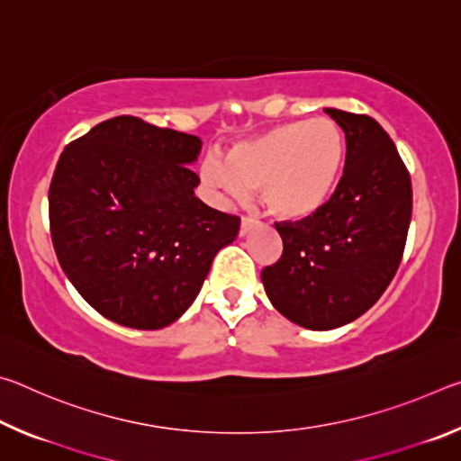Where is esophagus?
Returning a JSON list of instances; mask_svg holds the SVG:
<instances>
[{
  "label": "esophagus",
  "mask_w": 461,
  "mask_h": 461,
  "mask_svg": "<svg viewBox=\"0 0 461 461\" xmlns=\"http://www.w3.org/2000/svg\"><path fill=\"white\" fill-rule=\"evenodd\" d=\"M256 225H258V221L256 220H252V217H241V223H240V236L244 238L246 233H249L252 231Z\"/></svg>",
  "instance_id": "34e87169"
}]
</instances>
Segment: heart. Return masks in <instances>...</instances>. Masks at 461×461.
Wrapping results in <instances>:
<instances>
[{"instance_id": "b5f03b06", "label": "heart", "mask_w": 461, "mask_h": 461, "mask_svg": "<svg viewBox=\"0 0 461 461\" xmlns=\"http://www.w3.org/2000/svg\"><path fill=\"white\" fill-rule=\"evenodd\" d=\"M346 142L330 118L291 122L233 144L225 162L207 156L201 181L223 201L258 189L264 207L280 220H307L330 203L341 181Z\"/></svg>"}]
</instances>
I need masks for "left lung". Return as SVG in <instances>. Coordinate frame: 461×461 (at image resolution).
I'll use <instances>...</instances> for the list:
<instances>
[{"label": "left lung", "mask_w": 461, "mask_h": 461, "mask_svg": "<svg viewBox=\"0 0 461 461\" xmlns=\"http://www.w3.org/2000/svg\"><path fill=\"white\" fill-rule=\"evenodd\" d=\"M346 134V167L330 203L299 223H276L283 256L262 270L288 321L338 330L364 315L399 268L412 189L399 150L376 120L327 107Z\"/></svg>", "instance_id": "1"}]
</instances>
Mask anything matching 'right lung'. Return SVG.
<instances>
[{"label":"right lung","instance_id":"add662e5","mask_svg":"<svg viewBox=\"0 0 461 461\" xmlns=\"http://www.w3.org/2000/svg\"><path fill=\"white\" fill-rule=\"evenodd\" d=\"M203 142L131 115L65 148L49 191L50 236L67 278L109 321L160 330L197 299L240 217L194 197Z\"/></svg>","mask_w":461,"mask_h":461}]
</instances>
